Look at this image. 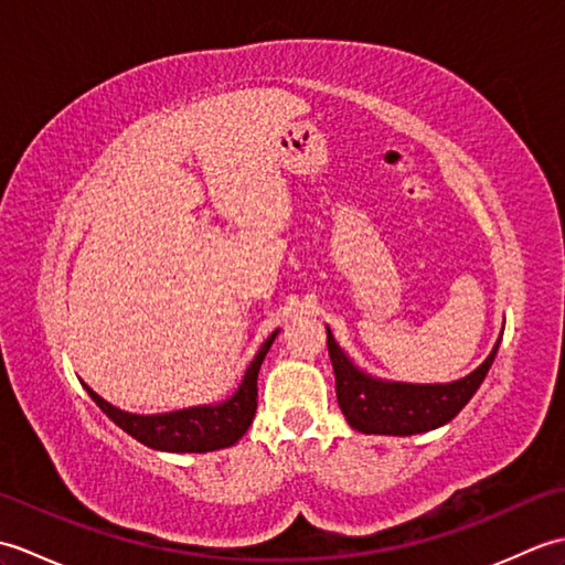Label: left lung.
Returning <instances> with one entry per match:
<instances>
[{"instance_id": "1", "label": "left lung", "mask_w": 565, "mask_h": 565, "mask_svg": "<svg viewBox=\"0 0 565 565\" xmlns=\"http://www.w3.org/2000/svg\"><path fill=\"white\" fill-rule=\"evenodd\" d=\"M498 344L473 374L454 383L415 386V383H388L362 374L334 342L328 328V352L334 369V391L342 413L354 429L364 435H419L437 429L463 411V405L481 388L495 362Z\"/></svg>"}]
</instances>
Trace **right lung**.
<instances>
[{
    "label": "right lung",
    "instance_id": "obj_1",
    "mask_svg": "<svg viewBox=\"0 0 565 565\" xmlns=\"http://www.w3.org/2000/svg\"><path fill=\"white\" fill-rule=\"evenodd\" d=\"M274 338L276 332L262 344L257 356L252 359V364L247 366L245 379L239 383L237 393L231 401H225L221 405L189 407V411L167 413V415H130V413L118 411V407L109 405L104 398H99V395L89 386L84 388H87V393L92 395V401L97 403L106 415H109V419H114L118 427L128 431V435L138 439L140 444H146V447L160 449V451H189V454L223 449L235 444L252 425V417L257 413V374Z\"/></svg>",
    "mask_w": 565,
    "mask_h": 565
}]
</instances>
